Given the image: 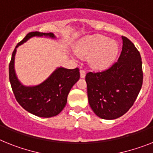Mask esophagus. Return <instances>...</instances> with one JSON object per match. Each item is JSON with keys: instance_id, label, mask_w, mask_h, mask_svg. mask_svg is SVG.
Returning <instances> with one entry per match:
<instances>
[{"instance_id": "esophagus-1", "label": "esophagus", "mask_w": 153, "mask_h": 153, "mask_svg": "<svg viewBox=\"0 0 153 153\" xmlns=\"http://www.w3.org/2000/svg\"><path fill=\"white\" fill-rule=\"evenodd\" d=\"M79 74H80V77L81 78H84L86 76V71L84 70V69H80V71H79Z\"/></svg>"}]
</instances>
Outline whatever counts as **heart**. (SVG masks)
<instances>
[{"instance_id": "b5f03b06", "label": "heart", "mask_w": 153, "mask_h": 153, "mask_svg": "<svg viewBox=\"0 0 153 153\" xmlns=\"http://www.w3.org/2000/svg\"><path fill=\"white\" fill-rule=\"evenodd\" d=\"M119 45L114 40L103 35H94L84 39L76 48V54L81 59L89 58L93 69L103 70L110 66L117 58Z\"/></svg>"}]
</instances>
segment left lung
Instances as JSON below:
<instances>
[{
  "mask_svg": "<svg viewBox=\"0 0 153 153\" xmlns=\"http://www.w3.org/2000/svg\"><path fill=\"white\" fill-rule=\"evenodd\" d=\"M123 48L118 61L102 72L86 75L88 102L98 117L119 118L129 110L143 82L142 58L134 45L122 36Z\"/></svg>",
  "mask_w": 153,
  "mask_h": 153,
  "instance_id": "obj_1",
  "label": "left lung"
}]
</instances>
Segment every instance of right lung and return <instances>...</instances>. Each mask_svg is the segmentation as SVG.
<instances>
[{
    "label": "right lung",
    "mask_w": 153,
    "mask_h": 153,
    "mask_svg": "<svg viewBox=\"0 0 153 153\" xmlns=\"http://www.w3.org/2000/svg\"><path fill=\"white\" fill-rule=\"evenodd\" d=\"M48 36L55 38L52 33H29L14 50L9 63V80L16 100L29 113L40 117H52L61 113L67 102L72 87L79 79L78 68L74 69L57 68L45 81L36 86H24L18 79L14 62L16 48L33 36Z\"/></svg>",
    "instance_id": "1"
}]
</instances>
